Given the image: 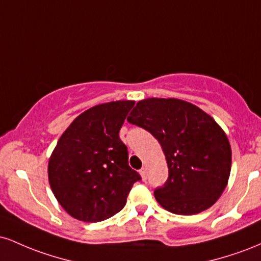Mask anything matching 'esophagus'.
I'll list each match as a JSON object with an SVG mask.
<instances>
[{"instance_id": "34e87169", "label": "esophagus", "mask_w": 261, "mask_h": 261, "mask_svg": "<svg viewBox=\"0 0 261 261\" xmlns=\"http://www.w3.org/2000/svg\"><path fill=\"white\" fill-rule=\"evenodd\" d=\"M140 175L141 178H142V180H146V179H147V168H146V167H143V168L140 170Z\"/></svg>"}]
</instances>
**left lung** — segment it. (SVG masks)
<instances>
[{"mask_svg": "<svg viewBox=\"0 0 261 261\" xmlns=\"http://www.w3.org/2000/svg\"><path fill=\"white\" fill-rule=\"evenodd\" d=\"M127 121L153 135L166 155L168 180L154 190L162 207L196 215L220 199L228 184L232 149L212 116L176 98H147L136 104Z\"/></svg>", "mask_w": 261, "mask_h": 261, "instance_id": "left-lung-1", "label": "left lung"}]
</instances>
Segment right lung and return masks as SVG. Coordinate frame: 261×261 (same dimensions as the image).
Returning <instances> with one entry per match:
<instances>
[{"label":"right lung","instance_id":"add662e5","mask_svg":"<svg viewBox=\"0 0 261 261\" xmlns=\"http://www.w3.org/2000/svg\"><path fill=\"white\" fill-rule=\"evenodd\" d=\"M135 100L98 104L61 135L47 164L54 195L70 216L99 222L121 211L137 172L128 167L119 131Z\"/></svg>","mask_w":261,"mask_h":261}]
</instances>
